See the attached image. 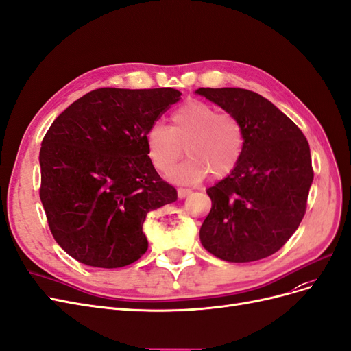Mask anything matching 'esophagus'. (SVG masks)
<instances>
[{
    "label": "esophagus",
    "instance_id": "obj_1",
    "mask_svg": "<svg viewBox=\"0 0 351 351\" xmlns=\"http://www.w3.org/2000/svg\"><path fill=\"white\" fill-rule=\"evenodd\" d=\"M191 192H192V191H191L189 188H178V197H179L180 199H182V198L188 197Z\"/></svg>",
    "mask_w": 351,
    "mask_h": 351
}]
</instances>
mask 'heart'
Instances as JSON below:
<instances>
[{
  "mask_svg": "<svg viewBox=\"0 0 351 351\" xmlns=\"http://www.w3.org/2000/svg\"><path fill=\"white\" fill-rule=\"evenodd\" d=\"M147 154L159 172H169L182 158L184 146L189 156L171 172L176 182L195 184L206 175L224 178L239 165L244 132L231 114L219 112L213 104L186 101L171 115V125L154 124L146 134Z\"/></svg>",
  "mask_w": 351,
  "mask_h": 351,
  "instance_id": "b5f03b06",
  "label": "heart"
}]
</instances>
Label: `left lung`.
I'll return each instance as SVG.
<instances>
[{
	"instance_id": "8db88e82",
	"label": "left lung",
	"mask_w": 351,
	"mask_h": 351,
	"mask_svg": "<svg viewBox=\"0 0 351 351\" xmlns=\"http://www.w3.org/2000/svg\"><path fill=\"white\" fill-rule=\"evenodd\" d=\"M244 132L239 165L206 189L213 206L199 230L205 250L226 262L261 261L280 250L306 211L314 179L309 145L289 117L253 90L199 88Z\"/></svg>"
}]
</instances>
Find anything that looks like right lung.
<instances>
[{"label":"right lung","instance_id":"obj_1","mask_svg":"<svg viewBox=\"0 0 351 351\" xmlns=\"http://www.w3.org/2000/svg\"><path fill=\"white\" fill-rule=\"evenodd\" d=\"M179 97L173 88H99L51 123L38 156L40 199L51 234L75 261L115 269L146 253L147 213L178 198L156 172L146 134Z\"/></svg>","mask_w":351,"mask_h":351}]
</instances>
